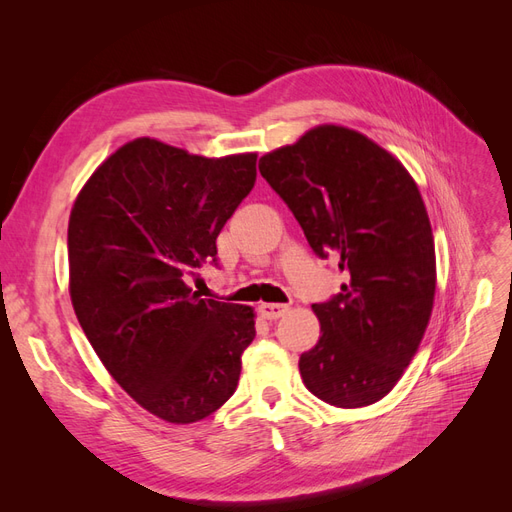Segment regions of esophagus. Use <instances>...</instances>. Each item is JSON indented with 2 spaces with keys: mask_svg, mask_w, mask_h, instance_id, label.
<instances>
[{
  "mask_svg": "<svg viewBox=\"0 0 512 512\" xmlns=\"http://www.w3.org/2000/svg\"><path fill=\"white\" fill-rule=\"evenodd\" d=\"M258 312H260L262 318L277 320V318H282L288 312V305H282V303H262L258 307Z\"/></svg>",
  "mask_w": 512,
  "mask_h": 512,
  "instance_id": "34e87169",
  "label": "esophagus"
}]
</instances>
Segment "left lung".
Returning <instances> with one entry per match:
<instances>
[{
	"label": "left lung",
	"instance_id": "1",
	"mask_svg": "<svg viewBox=\"0 0 512 512\" xmlns=\"http://www.w3.org/2000/svg\"><path fill=\"white\" fill-rule=\"evenodd\" d=\"M305 239L344 271L314 303L318 344L301 354L305 386L337 408L382 399L421 344L436 292V250L414 179L367 136L320 126L258 162Z\"/></svg>",
	"mask_w": 512,
	"mask_h": 512
}]
</instances>
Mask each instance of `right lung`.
<instances>
[{"label": "right lung", "instance_id": "right-lung-1", "mask_svg": "<svg viewBox=\"0 0 512 512\" xmlns=\"http://www.w3.org/2000/svg\"><path fill=\"white\" fill-rule=\"evenodd\" d=\"M256 183V153L220 160L136 138L85 183L68 224L70 297L123 391L168 423H194L235 393L256 335L252 307L200 299L211 262Z\"/></svg>", "mask_w": 512, "mask_h": 512}]
</instances>
